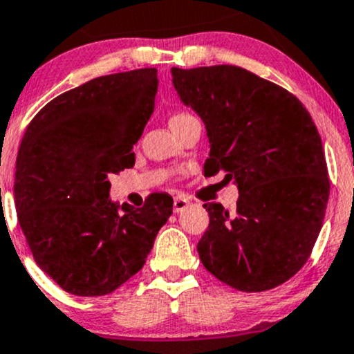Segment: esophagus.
<instances>
[{"instance_id":"obj_1","label":"esophagus","mask_w":354,"mask_h":354,"mask_svg":"<svg viewBox=\"0 0 354 354\" xmlns=\"http://www.w3.org/2000/svg\"><path fill=\"white\" fill-rule=\"evenodd\" d=\"M189 207V200H186L183 196H176L173 201V209L174 213H181L185 208Z\"/></svg>"}]
</instances>
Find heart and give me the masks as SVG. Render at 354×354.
<instances>
[{"instance_id":"heart-1","label":"heart","mask_w":354,"mask_h":354,"mask_svg":"<svg viewBox=\"0 0 354 354\" xmlns=\"http://www.w3.org/2000/svg\"><path fill=\"white\" fill-rule=\"evenodd\" d=\"M186 115H189V114H176V115H174V118L171 119V120H174V119H181V118H186Z\"/></svg>"}]
</instances>
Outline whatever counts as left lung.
Here are the masks:
<instances>
[{
  "mask_svg": "<svg viewBox=\"0 0 354 354\" xmlns=\"http://www.w3.org/2000/svg\"><path fill=\"white\" fill-rule=\"evenodd\" d=\"M171 73L180 99L207 127L205 174L225 173L239 188L232 213L203 205L209 225L198 242L201 263L243 292L284 284L308 262L329 198L316 124L296 95L242 67Z\"/></svg>",
  "mask_w": 354,
  "mask_h": 354,
  "instance_id": "obj_1",
  "label": "left lung"
}]
</instances>
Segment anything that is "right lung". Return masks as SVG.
<instances>
[{"label":"right lung","mask_w":354,"mask_h":354,"mask_svg":"<svg viewBox=\"0 0 354 354\" xmlns=\"http://www.w3.org/2000/svg\"><path fill=\"white\" fill-rule=\"evenodd\" d=\"M158 70L97 77L32 119L15 173L18 221L35 262L65 292H112L142 269L173 198L142 208L109 200V174L133 168V146L154 111Z\"/></svg>","instance_id":"1"}]
</instances>
